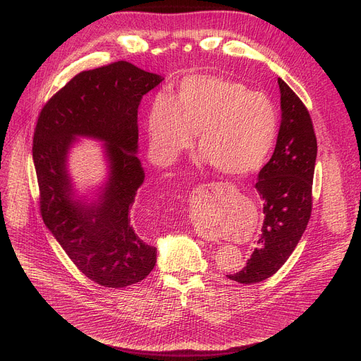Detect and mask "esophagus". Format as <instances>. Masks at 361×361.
<instances>
[{"label":"esophagus","instance_id":"34e87169","mask_svg":"<svg viewBox=\"0 0 361 361\" xmlns=\"http://www.w3.org/2000/svg\"><path fill=\"white\" fill-rule=\"evenodd\" d=\"M197 234L202 238V240H205V241H212V243H216V241H219V237L214 234V233H210V231H205V230H198L197 231Z\"/></svg>","mask_w":361,"mask_h":361}]
</instances>
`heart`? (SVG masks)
<instances>
[{"label": "heart", "instance_id": "1", "mask_svg": "<svg viewBox=\"0 0 361 361\" xmlns=\"http://www.w3.org/2000/svg\"><path fill=\"white\" fill-rule=\"evenodd\" d=\"M279 116L271 99L217 75L185 77L177 91L152 102L147 130L156 159L173 164L192 142L198 163L231 177L260 170L273 149Z\"/></svg>", "mask_w": 361, "mask_h": 361}]
</instances>
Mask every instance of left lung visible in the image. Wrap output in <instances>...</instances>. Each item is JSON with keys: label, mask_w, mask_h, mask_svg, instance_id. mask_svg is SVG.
Returning a JSON list of instances; mask_svg holds the SVG:
<instances>
[{"label": "left lung", "mask_w": 361, "mask_h": 361, "mask_svg": "<svg viewBox=\"0 0 361 361\" xmlns=\"http://www.w3.org/2000/svg\"><path fill=\"white\" fill-rule=\"evenodd\" d=\"M281 123L270 161L257 176L264 221L245 267L227 277L241 284L260 283L276 274L298 244L312 216V187L317 140L307 109L279 78Z\"/></svg>", "instance_id": "left-lung-1"}]
</instances>
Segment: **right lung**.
Instances as JSON below:
<instances>
[{
  "mask_svg": "<svg viewBox=\"0 0 361 361\" xmlns=\"http://www.w3.org/2000/svg\"><path fill=\"white\" fill-rule=\"evenodd\" d=\"M164 78L118 61L77 74L38 117L32 160L41 216L71 262L99 286L123 288L144 280L157 262L131 221L144 183L138 152V106ZM103 142L108 177L80 195L68 169L79 137Z\"/></svg>",
  "mask_w": 361,
  "mask_h": 361,
  "instance_id": "obj_1",
  "label": "right lung"
}]
</instances>
